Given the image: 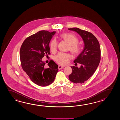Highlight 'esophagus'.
I'll return each instance as SVG.
<instances>
[{"label": "esophagus", "mask_w": 120, "mask_h": 120, "mask_svg": "<svg viewBox=\"0 0 120 120\" xmlns=\"http://www.w3.org/2000/svg\"><path fill=\"white\" fill-rule=\"evenodd\" d=\"M64 67V66H58V69H59V70H60V69H63Z\"/></svg>", "instance_id": "1"}]
</instances>
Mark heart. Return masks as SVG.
<instances>
[{
  "instance_id": "1",
  "label": "heart",
  "mask_w": 120,
  "mask_h": 120,
  "mask_svg": "<svg viewBox=\"0 0 120 120\" xmlns=\"http://www.w3.org/2000/svg\"><path fill=\"white\" fill-rule=\"evenodd\" d=\"M60 37L70 45L69 49L72 53L75 54H79L81 50V48L78 44L79 39L76 36L71 33H65L61 34ZM50 47L52 52L56 51L57 42L56 39H53L51 41ZM71 58V56L70 54L60 52L55 56L54 60L59 64L64 65L69 62Z\"/></svg>"
}]
</instances>
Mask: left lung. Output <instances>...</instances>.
<instances>
[{
    "label": "left lung",
    "instance_id": "8db88e82",
    "mask_svg": "<svg viewBox=\"0 0 120 120\" xmlns=\"http://www.w3.org/2000/svg\"><path fill=\"white\" fill-rule=\"evenodd\" d=\"M68 30L78 33L84 43L83 51L74 60V63L80 64L81 67L71 66L72 71L69 76L71 82L76 84H82L92 76L100 64L101 58L100 44L96 37L90 32L78 28Z\"/></svg>",
    "mask_w": 120,
    "mask_h": 120
}]
</instances>
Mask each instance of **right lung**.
<instances>
[{
	"label": "right lung",
	"instance_id": "add662e5",
	"mask_svg": "<svg viewBox=\"0 0 120 120\" xmlns=\"http://www.w3.org/2000/svg\"><path fill=\"white\" fill-rule=\"evenodd\" d=\"M56 31H39L28 37L20 48V60L24 71L31 80L38 85L45 87L54 82L58 66L53 60L45 68L42 58L50 54L49 43Z\"/></svg>",
	"mask_w": 120,
	"mask_h": 120
}]
</instances>
